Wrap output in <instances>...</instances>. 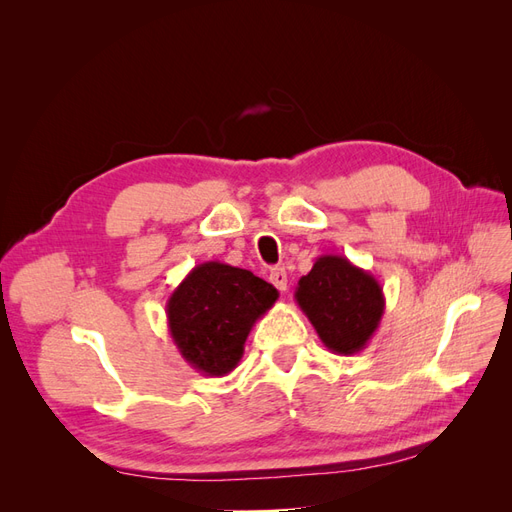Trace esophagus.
Wrapping results in <instances>:
<instances>
[{
  "instance_id": "34e87169",
  "label": "esophagus",
  "mask_w": 512,
  "mask_h": 512,
  "mask_svg": "<svg viewBox=\"0 0 512 512\" xmlns=\"http://www.w3.org/2000/svg\"><path fill=\"white\" fill-rule=\"evenodd\" d=\"M269 280H271V284H273L277 290L284 292V290H286V286H288V275H286V269H284V267H275V269H271Z\"/></svg>"
}]
</instances>
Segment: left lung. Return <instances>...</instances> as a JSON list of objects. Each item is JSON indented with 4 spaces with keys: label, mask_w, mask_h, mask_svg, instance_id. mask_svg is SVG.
I'll list each match as a JSON object with an SVG mask.
<instances>
[{
    "label": "left lung",
    "mask_w": 512,
    "mask_h": 512,
    "mask_svg": "<svg viewBox=\"0 0 512 512\" xmlns=\"http://www.w3.org/2000/svg\"><path fill=\"white\" fill-rule=\"evenodd\" d=\"M294 301L320 342L342 356L361 352L384 314V294L376 277L346 256L333 254L316 258L312 271L299 280Z\"/></svg>",
    "instance_id": "obj_1"
}]
</instances>
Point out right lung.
Wrapping results in <instances>:
<instances>
[{
    "instance_id": "right-lung-1",
    "label": "right lung",
    "mask_w": 512,
    "mask_h": 512,
    "mask_svg": "<svg viewBox=\"0 0 512 512\" xmlns=\"http://www.w3.org/2000/svg\"><path fill=\"white\" fill-rule=\"evenodd\" d=\"M277 297L280 292L252 271L209 260L170 294L168 333L196 371L220 378L239 365L247 335Z\"/></svg>"
}]
</instances>
